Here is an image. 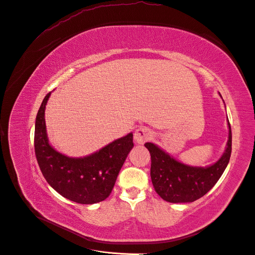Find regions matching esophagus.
Listing matches in <instances>:
<instances>
[{
	"mask_svg": "<svg viewBox=\"0 0 255 255\" xmlns=\"http://www.w3.org/2000/svg\"><path fill=\"white\" fill-rule=\"evenodd\" d=\"M152 138V131L148 127H139L134 133V140L136 143H143Z\"/></svg>",
	"mask_w": 255,
	"mask_h": 255,
	"instance_id": "esophagus-1",
	"label": "esophagus"
}]
</instances>
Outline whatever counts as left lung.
I'll return each instance as SVG.
<instances>
[{
  "label": "left lung",
  "mask_w": 255,
  "mask_h": 255,
  "mask_svg": "<svg viewBox=\"0 0 255 255\" xmlns=\"http://www.w3.org/2000/svg\"><path fill=\"white\" fill-rule=\"evenodd\" d=\"M226 149L216 163L208 167L183 164L152 142L144 146L151 154V179L155 191L168 203H192L203 197L222 176L232 154V129Z\"/></svg>",
  "instance_id": "8db88e82"
}]
</instances>
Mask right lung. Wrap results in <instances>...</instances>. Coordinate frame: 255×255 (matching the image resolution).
<instances>
[{"label":"right lung","instance_id":"obj_1","mask_svg":"<svg viewBox=\"0 0 255 255\" xmlns=\"http://www.w3.org/2000/svg\"><path fill=\"white\" fill-rule=\"evenodd\" d=\"M50 93L44 97L35 123V155L47 183L62 196L77 204L92 205L109 197L117 177L133 148V134L116 139L84 158L67 157L48 142L44 112Z\"/></svg>","mask_w":255,"mask_h":255}]
</instances>
